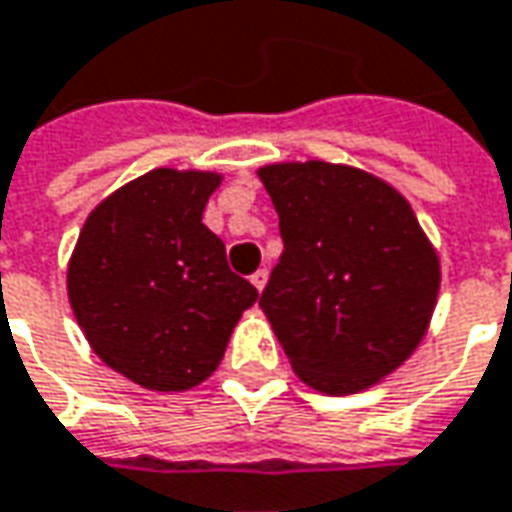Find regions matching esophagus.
<instances>
[{
    "instance_id": "34e87169",
    "label": "esophagus",
    "mask_w": 512,
    "mask_h": 512,
    "mask_svg": "<svg viewBox=\"0 0 512 512\" xmlns=\"http://www.w3.org/2000/svg\"><path fill=\"white\" fill-rule=\"evenodd\" d=\"M266 278H269V272H266V269H257L255 275H252V284H255V289H263V286H266Z\"/></svg>"
}]
</instances>
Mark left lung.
<instances>
[{"mask_svg":"<svg viewBox=\"0 0 512 512\" xmlns=\"http://www.w3.org/2000/svg\"><path fill=\"white\" fill-rule=\"evenodd\" d=\"M284 255L260 295L292 371L324 394H356L397 371L426 336L440 260L411 205L359 167L284 162L257 170Z\"/></svg>","mask_w":512,"mask_h":512,"instance_id":"8db88e82","label":"left lung"}]
</instances>
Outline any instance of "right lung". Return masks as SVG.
Wrapping results in <instances>:
<instances>
[{"mask_svg": "<svg viewBox=\"0 0 512 512\" xmlns=\"http://www.w3.org/2000/svg\"><path fill=\"white\" fill-rule=\"evenodd\" d=\"M220 173L156 167L86 217L69 301L106 365L150 391H188L217 371L257 289L228 269L202 223Z\"/></svg>", "mask_w": 512, "mask_h": 512, "instance_id": "right-lung-1", "label": "right lung"}]
</instances>
